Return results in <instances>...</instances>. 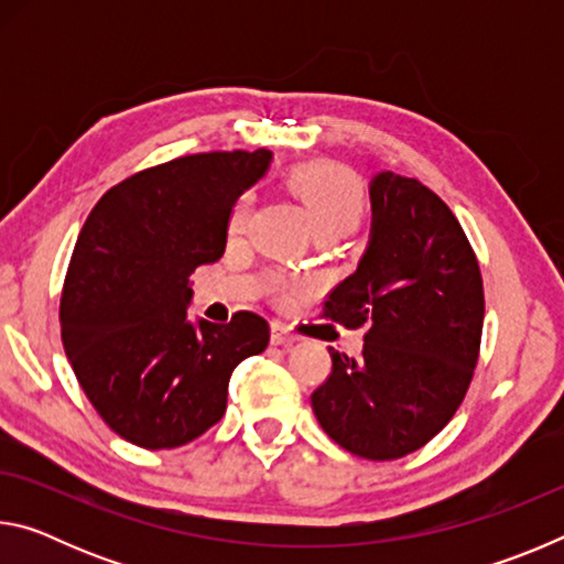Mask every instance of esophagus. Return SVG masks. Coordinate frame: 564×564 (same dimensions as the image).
<instances>
[{
    "mask_svg": "<svg viewBox=\"0 0 564 564\" xmlns=\"http://www.w3.org/2000/svg\"><path fill=\"white\" fill-rule=\"evenodd\" d=\"M271 343H273V346H291V343H295V336H293V333L285 330L283 326H279V323H275V326L271 328Z\"/></svg>",
    "mask_w": 564,
    "mask_h": 564,
    "instance_id": "esophagus-1",
    "label": "esophagus"
}]
</instances>
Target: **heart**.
Returning <instances> with one entry per match:
<instances>
[{"instance_id": "b5f03b06", "label": "heart", "mask_w": 564, "mask_h": 564, "mask_svg": "<svg viewBox=\"0 0 564 564\" xmlns=\"http://www.w3.org/2000/svg\"><path fill=\"white\" fill-rule=\"evenodd\" d=\"M289 186L308 214L313 234L350 231L358 224L362 206H366V196H362V186L356 174L336 164H308L295 169ZM248 214H251V196L246 194L238 198L231 216H228V231L234 236L241 234Z\"/></svg>"}]
</instances>
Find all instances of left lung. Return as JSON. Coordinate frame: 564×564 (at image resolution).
<instances>
[{
	"label": "left lung",
	"mask_w": 564,
	"mask_h": 564,
	"mask_svg": "<svg viewBox=\"0 0 564 564\" xmlns=\"http://www.w3.org/2000/svg\"><path fill=\"white\" fill-rule=\"evenodd\" d=\"M368 246L323 316L366 328L362 356L328 348L333 370L311 395L333 441L368 460L423 447L455 415L480 352L485 295L467 236L417 178L370 181Z\"/></svg>",
	"instance_id": "obj_1"
}]
</instances>
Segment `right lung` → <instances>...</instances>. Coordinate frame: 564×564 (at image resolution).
<instances>
[{"mask_svg":"<svg viewBox=\"0 0 564 564\" xmlns=\"http://www.w3.org/2000/svg\"><path fill=\"white\" fill-rule=\"evenodd\" d=\"M273 154L212 151L139 171L91 208L59 318L76 380L113 433L147 451L186 445L226 413L228 380L269 346L251 311L191 321V273L226 251L238 196Z\"/></svg>","mask_w":564,"mask_h":564,"instance_id":"add662e5","label":"right lung"}]
</instances>
